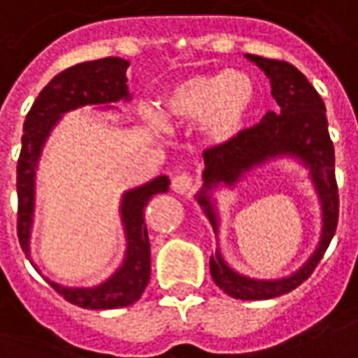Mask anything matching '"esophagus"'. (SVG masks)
<instances>
[{"label":"esophagus","instance_id":"1","mask_svg":"<svg viewBox=\"0 0 358 358\" xmlns=\"http://www.w3.org/2000/svg\"><path fill=\"white\" fill-rule=\"evenodd\" d=\"M196 186V180L192 178L189 174H176L174 178H172V189L176 192V194H187V192H192Z\"/></svg>","mask_w":358,"mask_h":358}]
</instances>
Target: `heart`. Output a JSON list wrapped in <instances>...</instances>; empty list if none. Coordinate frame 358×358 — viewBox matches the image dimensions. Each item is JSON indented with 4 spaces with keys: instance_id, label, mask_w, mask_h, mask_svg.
<instances>
[{
    "instance_id": "heart-1",
    "label": "heart",
    "mask_w": 358,
    "mask_h": 358,
    "mask_svg": "<svg viewBox=\"0 0 358 358\" xmlns=\"http://www.w3.org/2000/svg\"><path fill=\"white\" fill-rule=\"evenodd\" d=\"M256 99V85L246 73H199L180 79L162 92V116L153 108L145 110L143 116L159 129L164 122L174 126L199 122L207 141L229 143L248 126Z\"/></svg>"
}]
</instances>
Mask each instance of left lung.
<instances>
[{
  "instance_id": "1",
  "label": "left lung",
  "mask_w": 358,
  "mask_h": 358,
  "mask_svg": "<svg viewBox=\"0 0 358 358\" xmlns=\"http://www.w3.org/2000/svg\"><path fill=\"white\" fill-rule=\"evenodd\" d=\"M246 57L262 71H266L279 110L267 112L259 124L242 129V134L229 143H217L205 149V184L203 189L197 194V201L203 207L217 232V215L207 192L221 182L232 186L244 172L267 159L279 155H294L310 169L324 211V229L318 248L306 262V266H302L291 277L279 281H256L234 273L219 254L211 256V277L219 289L240 301H266L291 292L304 283L316 269L336 234L339 194L336 180V151L327 131L326 104L318 91L289 62L267 59L252 54H246Z\"/></svg>"
}]
</instances>
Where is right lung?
Listing matches in <instances>:
<instances>
[{"label": "right lung", "instance_id": "obj_1", "mask_svg": "<svg viewBox=\"0 0 358 358\" xmlns=\"http://www.w3.org/2000/svg\"><path fill=\"white\" fill-rule=\"evenodd\" d=\"M126 59L102 57L85 62L57 73L50 81L22 126L21 155L17 161V236L24 254H29L32 209H34V171L38 162L42 145L50 129L56 126L62 114L87 104H108L120 99H129L127 92ZM171 180L159 176L153 182L127 192L122 199V221L127 234V254L124 266L110 277L106 283L94 289H66L62 285L50 283L57 294L79 308L110 310L129 306L141 299L151 277V248L145 224V207L155 194L169 189Z\"/></svg>", "mask_w": 358, "mask_h": 358}]
</instances>
